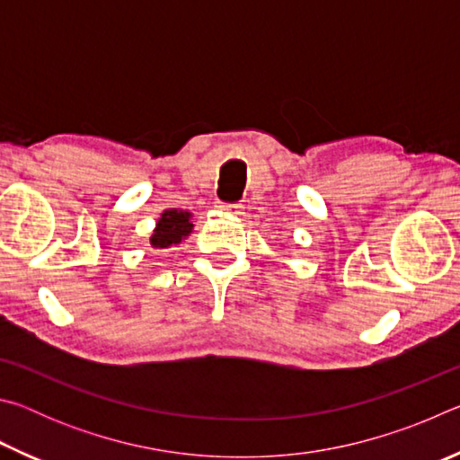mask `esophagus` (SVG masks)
I'll return each instance as SVG.
<instances>
[{
  "label": "esophagus",
  "mask_w": 460,
  "mask_h": 460,
  "mask_svg": "<svg viewBox=\"0 0 460 460\" xmlns=\"http://www.w3.org/2000/svg\"><path fill=\"white\" fill-rule=\"evenodd\" d=\"M217 208H219V211H225V213H237L241 207L235 205V202H219Z\"/></svg>",
  "instance_id": "esophagus-1"
}]
</instances>
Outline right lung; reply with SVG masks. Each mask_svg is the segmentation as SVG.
Wrapping results in <instances>:
<instances>
[{
	"mask_svg": "<svg viewBox=\"0 0 460 460\" xmlns=\"http://www.w3.org/2000/svg\"><path fill=\"white\" fill-rule=\"evenodd\" d=\"M192 231L190 213L176 211V208H168L162 213V217L155 223V229L150 237V243L154 247L166 249L170 245L181 243V241Z\"/></svg>",
	"mask_w": 460,
	"mask_h": 460,
	"instance_id": "obj_1",
	"label": "right lung"
}]
</instances>
